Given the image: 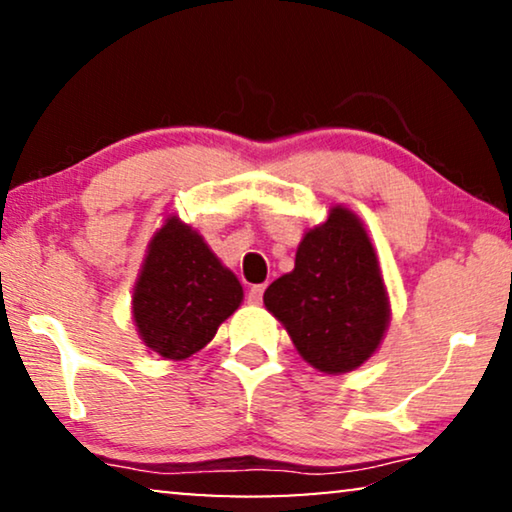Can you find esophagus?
Returning a JSON list of instances; mask_svg holds the SVG:
<instances>
[{"label": "esophagus", "mask_w": 512, "mask_h": 512, "mask_svg": "<svg viewBox=\"0 0 512 512\" xmlns=\"http://www.w3.org/2000/svg\"><path fill=\"white\" fill-rule=\"evenodd\" d=\"M263 291H265V284H256V286H251V289H249V296H247L249 303H254V305L261 303V300H263Z\"/></svg>", "instance_id": "obj_1"}]
</instances>
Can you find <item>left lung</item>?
I'll return each instance as SVG.
<instances>
[{
    "mask_svg": "<svg viewBox=\"0 0 512 512\" xmlns=\"http://www.w3.org/2000/svg\"><path fill=\"white\" fill-rule=\"evenodd\" d=\"M263 303L298 354L328 375L349 373L377 352L389 326V296L373 242L347 207L307 230L296 268L265 289Z\"/></svg>",
    "mask_w": 512,
    "mask_h": 512,
    "instance_id": "left-lung-1",
    "label": "left lung"
}]
</instances>
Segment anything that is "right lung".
<instances>
[{
    "label": "right lung",
    "mask_w": 512,
    "mask_h": 512,
    "mask_svg": "<svg viewBox=\"0 0 512 512\" xmlns=\"http://www.w3.org/2000/svg\"><path fill=\"white\" fill-rule=\"evenodd\" d=\"M242 284L177 216L153 235L132 293L139 338L163 359L200 352L242 303Z\"/></svg>",
    "instance_id": "1"
}]
</instances>
